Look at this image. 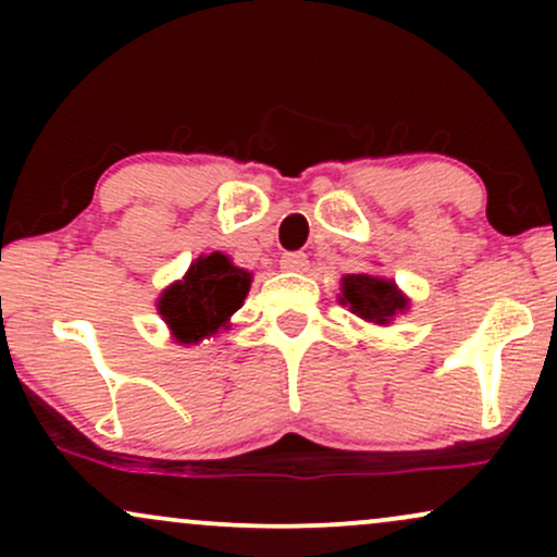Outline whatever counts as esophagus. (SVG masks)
<instances>
[{"label":"esophagus","mask_w":557,"mask_h":557,"mask_svg":"<svg viewBox=\"0 0 557 557\" xmlns=\"http://www.w3.org/2000/svg\"><path fill=\"white\" fill-rule=\"evenodd\" d=\"M280 267H283L285 272H304L306 267H309V257L300 251H290V253H283V259H280Z\"/></svg>","instance_id":"34e87169"}]
</instances>
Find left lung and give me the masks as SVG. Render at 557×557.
Segmentation results:
<instances>
[{
    "label": "left lung",
    "instance_id": "obj_1",
    "mask_svg": "<svg viewBox=\"0 0 557 557\" xmlns=\"http://www.w3.org/2000/svg\"><path fill=\"white\" fill-rule=\"evenodd\" d=\"M343 304H350V311L367 322L389 324V317L406 309V298L389 280L372 277V274H350L343 280Z\"/></svg>",
    "mask_w": 557,
    "mask_h": 557
}]
</instances>
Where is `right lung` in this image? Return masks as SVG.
<instances>
[{
  "label": "right lung",
  "instance_id": "right-lung-1",
  "mask_svg": "<svg viewBox=\"0 0 557 557\" xmlns=\"http://www.w3.org/2000/svg\"><path fill=\"white\" fill-rule=\"evenodd\" d=\"M251 274L233 267L225 253H209L190 264L183 283H175L159 298V314L181 343H198L225 327L230 314L243 306Z\"/></svg>",
  "mask_w": 557,
  "mask_h": 557
}]
</instances>
